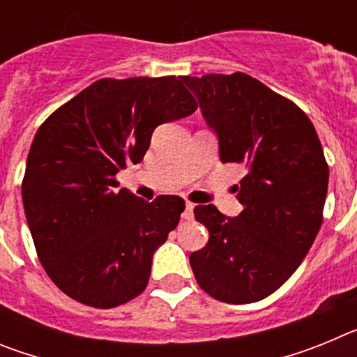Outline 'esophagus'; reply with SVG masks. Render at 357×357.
I'll list each match as a JSON object with an SVG mask.
<instances>
[{
	"instance_id": "34e87169",
	"label": "esophagus",
	"mask_w": 357,
	"mask_h": 357,
	"mask_svg": "<svg viewBox=\"0 0 357 357\" xmlns=\"http://www.w3.org/2000/svg\"><path fill=\"white\" fill-rule=\"evenodd\" d=\"M193 209H195V204L188 202V204H185L184 213H182V218H184V220H191V218H193Z\"/></svg>"
}]
</instances>
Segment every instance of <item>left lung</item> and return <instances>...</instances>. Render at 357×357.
I'll return each instance as SVG.
<instances>
[{
    "instance_id": "left-lung-1",
    "label": "left lung",
    "mask_w": 357,
    "mask_h": 357,
    "mask_svg": "<svg viewBox=\"0 0 357 357\" xmlns=\"http://www.w3.org/2000/svg\"><path fill=\"white\" fill-rule=\"evenodd\" d=\"M218 137L222 162L245 166L236 218L195 207L209 241L189 263L216 301L252 304L301 266L321 225L329 168L317 130L293 102L245 73L182 78Z\"/></svg>"
}]
</instances>
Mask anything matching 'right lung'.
Returning a JSON list of instances; mask_svg holds the SVG:
<instances>
[{
	"label": "right lung",
	"instance_id": "right-lung-1",
	"mask_svg": "<svg viewBox=\"0 0 357 357\" xmlns=\"http://www.w3.org/2000/svg\"><path fill=\"white\" fill-rule=\"evenodd\" d=\"M182 78H102L33 137L24 214L44 270L77 302L109 309L143 293L153 254L178 225L181 197L146 202L116 191L114 176L143 160L159 125L197 110Z\"/></svg>",
	"mask_w": 357,
	"mask_h": 357
}]
</instances>
